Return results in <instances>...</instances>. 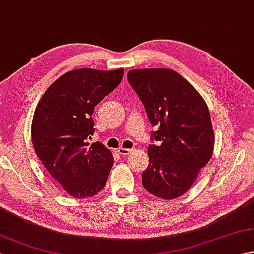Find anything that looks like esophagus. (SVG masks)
<instances>
[{
  "label": "esophagus",
  "mask_w": 254,
  "mask_h": 254,
  "mask_svg": "<svg viewBox=\"0 0 254 254\" xmlns=\"http://www.w3.org/2000/svg\"><path fill=\"white\" fill-rule=\"evenodd\" d=\"M132 152H133V149H131V148H122V147H120L118 149V153L122 155V156H127V155H130Z\"/></svg>",
  "instance_id": "1"
}]
</instances>
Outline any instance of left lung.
Wrapping results in <instances>:
<instances>
[{"label":"left lung","mask_w":254,"mask_h":254,"mask_svg":"<svg viewBox=\"0 0 254 254\" xmlns=\"http://www.w3.org/2000/svg\"><path fill=\"white\" fill-rule=\"evenodd\" d=\"M127 80L143 102L153 131L142 185L171 199L185 194L212 157L214 131L208 108L195 88L170 68H137Z\"/></svg>","instance_id":"8db88e82"}]
</instances>
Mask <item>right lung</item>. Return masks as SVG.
<instances>
[{
  "mask_svg": "<svg viewBox=\"0 0 254 254\" xmlns=\"http://www.w3.org/2000/svg\"><path fill=\"white\" fill-rule=\"evenodd\" d=\"M123 68L73 69L59 77L37 105L31 124L35 152L50 179L75 198L100 192L113 165L104 144H90L95 107L121 83Z\"/></svg>",
  "mask_w": 254,
  "mask_h": 254,
  "instance_id": "right-lung-1",
  "label": "right lung"
}]
</instances>
